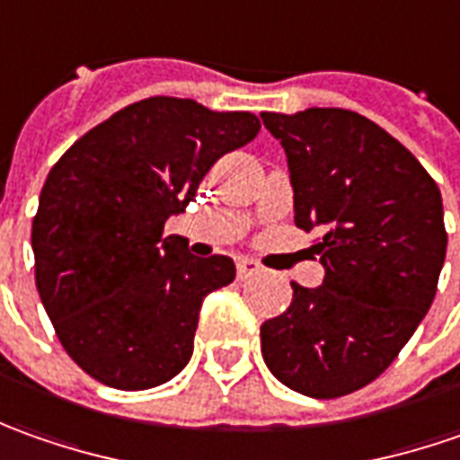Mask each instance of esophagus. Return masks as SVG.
I'll use <instances>...</instances> for the list:
<instances>
[{"label":"esophagus","instance_id":"esophagus-1","mask_svg":"<svg viewBox=\"0 0 460 460\" xmlns=\"http://www.w3.org/2000/svg\"><path fill=\"white\" fill-rule=\"evenodd\" d=\"M260 272H261V264L257 260L242 257V260L236 261V275H239V279L254 278V275H260Z\"/></svg>","mask_w":460,"mask_h":460}]
</instances>
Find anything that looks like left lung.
I'll use <instances>...</instances> for the list:
<instances>
[{
    "mask_svg": "<svg viewBox=\"0 0 460 460\" xmlns=\"http://www.w3.org/2000/svg\"><path fill=\"white\" fill-rule=\"evenodd\" d=\"M285 147L295 224L318 231L321 288L260 328L261 357L285 387L333 400L367 387L430 308L448 234L436 181L379 124L349 109L261 111Z\"/></svg>",
    "mask_w": 460,
    "mask_h": 460,
    "instance_id": "8db88e82",
    "label": "left lung"
}]
</instances>
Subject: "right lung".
I'll return each mask as SVG.
<instances>
[{
  "instance_id": "add662e5",
  "label": "right lung",
  "mask_w": 460,
  "mask_h": 460,
  "mask_svg": "<svg viewBox=\"0 0 460 460\" xmlns=\"http://www.w3.org/2000/svg\"><path fill=\"white\" fill-rule=\"evenodd\" d=\"M257 132L249 111L152 96L93 127L48 172L32 218L35 285L68 357L102 385L157 387L190 361L200 303L236 267L193 257L165 221Z\"/></svg>"
}]
</instances>
